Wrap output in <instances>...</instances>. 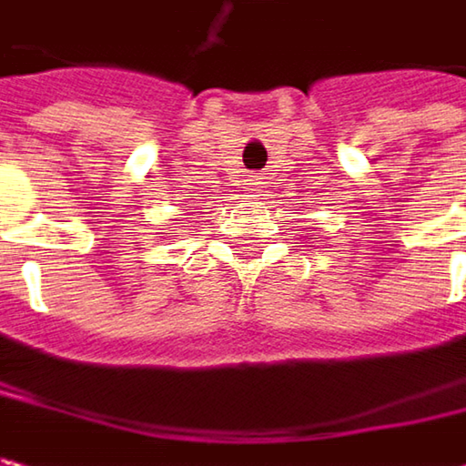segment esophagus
I'll return each mask as SVG.
<instances>
[{"label":"esophagus","instance_id":"1","mask_svg":"<svg viewBox=\"0 0 466 466\" xmlns=\"http://www.w3.org/2000/svg\"><path fill=\"white\" fill-rule=\"evenodd\" d=\"M248 181H250V184H248V189H258V184H261V181H258V176H250V178H248Z\"/></svg>","mask_w":466,"mask_h":466}]
</instances>
